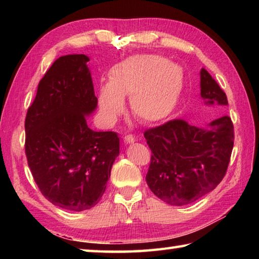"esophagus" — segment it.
<instances>
[{
	"mask_svg": "<svg viewBox=\"0 0 259 259\" xmlns=\"http://www.w3.org/2000/svg\"><path fill=\"white\" fill-rule=\"evenodd\" d=\"M123 139H124V143H126V144H133L136 142V139L133 135H126V136H124Z\"/></svg>",
	"mask_w": 259,
	"mask_h": 259,
	"instance_id": "1",
	"label": "esophagus"
}]
</instances>
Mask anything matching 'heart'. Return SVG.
Here are the masks:
<instances>
[{
	"instance_id": "1",
	"label": "heart",
	"mask_w": 259,
	"mask_h": 259,
	"mask_svg": "<svg viewBox=\"0 0 259 259\" xmlns=\"http://www.w3.org/2000/svg\"><path fill=\"white\" fill-rule=\"evenodd\" d=\"M184 82L181 65L162 56H131L109 69L108 84L98 91L99 108L107 120L114 121L124 112V97H130L135 115L146 123H156L175 111Z\"/></svg>"
}]
</instances>
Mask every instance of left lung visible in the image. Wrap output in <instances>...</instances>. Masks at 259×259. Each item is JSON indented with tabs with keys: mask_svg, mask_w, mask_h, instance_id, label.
Wrapping results in <instances>:
<instances>
[{
	"mask_svg": "<svg viewBox=\"0 0 259 259\" xmlns=\"http://www.w3.org/2000/svg\"><path fill=\"white\" fill-rule=\"evenodd\" d=\"M200 88L207 106L229 105L225 93L204 68ZM144 136L152 151L146 183L165 203L179 207L194 202L224 178L234 140L230 116L218 117L204 128L172 120Z\"/></svg>",
	"mask_w": 259,
	"mask_h": 259,
	"instance_id": "8db88e82",
	"label": "left lung"
}]
</instances>
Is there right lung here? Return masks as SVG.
<instances>
[{"label": "right lung", "instance_id": "right-lung-1", "mask_svg": "<svg viewBox=\"0 0 259 259\" xmlns=\"http://www.w3.org/2000/svg\"><path fill=\"white\" fill-rule=\"evenodd\" d=\"M85 55L57 59L38 83L25 120V151L35 183L46 199L69 211H83L102 199L120 154L113 131L87 124L97 108Z\"/></svg>", "mask_w": 259, "mask_h": 259}]
</instances>
